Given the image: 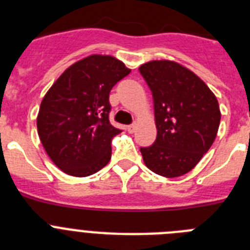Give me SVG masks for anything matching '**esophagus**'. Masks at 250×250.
Returning a JSON list of instances; mask_svg holds the SVG:
<instances>
[{"label": "esophagus", "instance_id": "34e87169", "mask_svg": "<svg viewBox=\"0 0 250 250\" xmlns=\"http://www.w3.org/2000/svg\"><path fill=\"white\" fill-rule=\"evenodd\" d=\"M136 130V124H131V125H129V126H127V131L130 132V134H132V132L135 131Z\"/></svg>", "mask_w": 250, "mask_h": 250}]
</instances>
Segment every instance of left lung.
Instances as JSON below:
<instances>
[{"label": "left lung", "instance_id": "1", "mask_svg": "<svg viewBox=\"0 0 250 250\" xmlns=\"http://www.w3.org/2000/svg\"><path fill=\"white\" fill-rule=\"evenodd\" d=\"M152 92L156 139L140 147L144 163L165 178L189 173L210 149L220 124L219 104L202 79L174 61L139 67Z\"/></svg>", "mask_w": 250, "mask_h": 250}]
</instances>
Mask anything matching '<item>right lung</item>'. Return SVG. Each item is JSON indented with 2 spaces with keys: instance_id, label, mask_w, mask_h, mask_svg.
Wrapping results in <instances>:
<instances>
[{
  "instance_id": "right-lung-1",
  "label": "right lung",
  "mask_w": 250,
  "mask_h": 250,
  "mask_svg": "<svg viewBox=\"0 0 250 250\" xmlns=\"http://www.w3.org/2000/svg\"><path fill=\"white\" fill-rule=\"evenodd\" d=\"M130 71L115 57L91 55L65 70L45 95L37 131L63 173L83 178L110 161L111 141L121 130L109 121V95Z\"/></svg>"
}]
</instances>
